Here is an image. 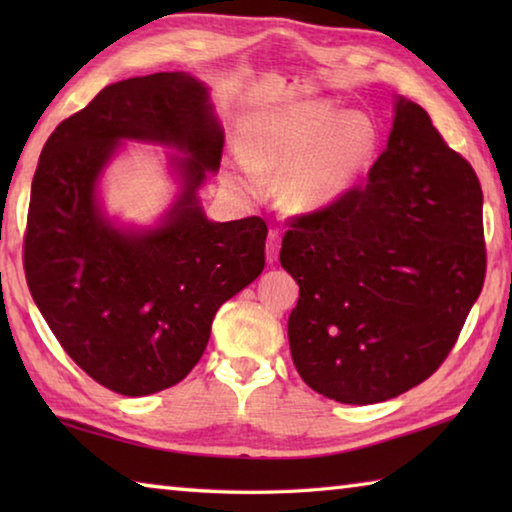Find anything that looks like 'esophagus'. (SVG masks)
I'll return each instance as SVG.
<instances>
[{
	"instance_id": "1",
	"label": "esophagus",
	"mask_w": 512,
	"mask_h": 512,
	"mask_svg": "<svg viewBox=\"0 0 512 512\" xmlns=\"http://www.w3.org/2000/svg\"><path fill=\"white\" fill-rule=\"evenodd\" d=\"M277 255H280V232L271 230L266 239V259L268 262H277Z\"/></svg>"
}]
</instances>
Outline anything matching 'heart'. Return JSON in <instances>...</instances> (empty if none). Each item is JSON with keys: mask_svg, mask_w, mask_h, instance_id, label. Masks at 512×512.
Returning a JSON list of instances; mask_svg holds the SVG:
<instances>
[{"mask_svg": "<svg viewBox=\"0 0 512 512\" xmlns=\"http://www.w3.org/2000/svg\"><path fill=\"white\" fill-rule=\"evenodd\" d=\"M377 131L363 115L329 101H302L268 108L248 121L241 158L230 178L241 192L257 196L264 171H282V198L291 210H320L357 185L375 153Z\"/></svg>", "mask_w": 512, "mask_h": 512, "instance_id": "heart-1", "label": "heart"}]
</instances>
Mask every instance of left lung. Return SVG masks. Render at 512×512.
I'll return each mask as SVG.
<instances>
[{
	"label": "left lung",
	"mask_w": 512,
	"mask_h": 512,
	"mask_svg": "<svg viewBox=\"0 0 512 512\" xmlns=\"http://www.w3.org/2000/svg\"><path fill=\"white\" fill-rule=\"evenodd\" d=\"M280 264L300 287L296 370L341 404H377L447 359L485 277L483 194L418 103L395 99L368 180L291 221Z\"/></svg>",
	"instance_id": "left-lung-1"
}]
</instances>
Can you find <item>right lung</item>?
<instances>
[{
  "label": "right lung",
  "mask_w": 512,
  "mask_h": 512,
  "mask_svg": "<svg viewBox=\"0 0 512 512\" xmlns=\"http://www.w3.org/2000/svg\"><path fill=\"white\" fill-rule=\"evenodd\" d=\"M126 139L167 145L181 194L153 229H126L98 203L102 169ZM223 128L205 83L185 72L103 88L49 135L31 183L24 273L63 350L119 395L183 381L216 311L264 271L266 221L216 223L198 201L219 171Z\"/></svg>",
  "instance_id": "add662e5"
}]
</instances>
